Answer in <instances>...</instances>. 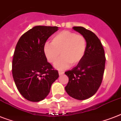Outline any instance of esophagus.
I'll return each instance as SVG.
<instances>
[{"label":"esophagus","mask_w":121,"mask_h":121,"mask_svg":"<svg viewBox=\"0 0 121 121\" xmlns=\"http://www.w3.org/2000/svg\"><path fill=\"white\" fill-rule=\"evenodd\" d=\"M58 73H59V75H62V74H63L65 73H64L63 71H60L58 72Z\"/></svg>","instance_id":"1"}]
</instances>
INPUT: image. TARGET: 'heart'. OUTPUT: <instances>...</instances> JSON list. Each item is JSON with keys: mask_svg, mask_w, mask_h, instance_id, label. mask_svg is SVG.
Wrapping results in <instances>:
<instances>
[{"mask_svg": "<svg viewBox=\"0 0 121 121\" xmlns=\"http://www.w3.org/2000/svg\"><path fill=\"white\" fill-rule=\"evenodd\" d=\"M87 50V40L82 34L69 31H63L55 35L51 43L43 48L48 62L54 63L60 54L61 57L55 63L58 69H65L70 66H76L84 58Z\"/></svg>", "mask_w": 121, "mask_h": 121, "instance_id": "b5f03b06", "label": "heart"}]
</instances>
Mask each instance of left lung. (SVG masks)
I'll return each mask as SVG.
<instances>
[{
	"mask_svg": "<svg viewBox=\"0 0 121 121\" xmlns=\"http://www.w3.org/2000/svg\"><path fill=\"white\" fill-rule=\"evenodd\" d=\"M73 29L86 37L87 50L81 62L65 72L69 78L65 90L70 97L83 100L95 94L101 86L106 57L101 41L93 32L81 26Z\"/></svg>",
	"mask_w": 121,
	"mask_h": 121,
	"instance_id": "8db88e82",
	"label": "left lung"
}]
</instances>
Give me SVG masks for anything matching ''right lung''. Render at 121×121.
<instances>
[{"label": "right lung", "instance_id": "1", "mask_svg": "<svg viewBox=\"0 0 121 121\" xmlns=\"http://www.w3.org/2000/svg\"><path fill=\"white\" fill-rule=\"evenodd\" d=\"M57 26H36L21 35L12 61V74L18 91L26 100L37 102L48 95L58 72L47 61L43 48Z\"/></svg>", "mask_w": 121, "mask_h": 121}]
</instances>
